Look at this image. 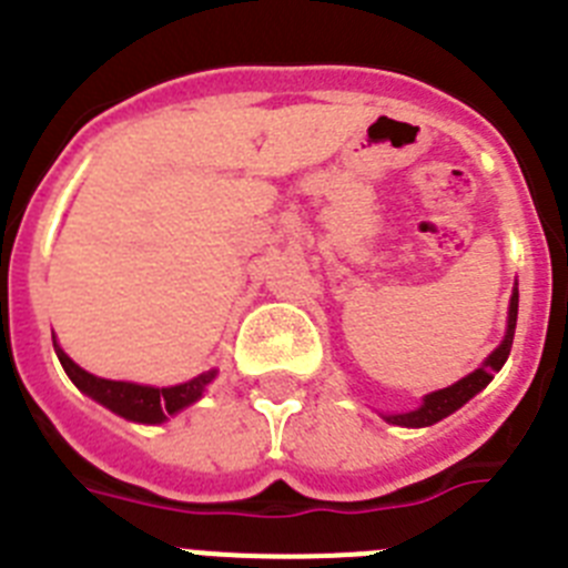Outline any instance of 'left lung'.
I'll list each match as a JSON object with an SVG mask.
<instances>
[{"label":"left lung","instance_id":"obj_1","mask_svg":"<svg viewBox=\"0 0 568 568\" xmlns=\"http://www.w3.org/2000/svg\"><path fill=\"white\" fill-rule=\"evenodd\" d=\"M515 324H518V287H515V293H511V301H509V327H506L504 344H500L498 349H495V353L484 361V366H478L475 373H469L466 378H460L458 384L446 386V389H438V393H433V395H426L424 404H420V409H415V413L386 415V420H389V424H398V426H433V424H438L440 418H446V415H453L455 409H460V406H464L471 395H478L480 389H484V386L495 378V373H498L500 366L506 364V358H509V349H511V341H515Z\"/></svg>","mask_w":568,"mask_h":568}]
</instances>
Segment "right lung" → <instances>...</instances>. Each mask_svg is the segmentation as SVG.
<instances>
[{"label":"right lung","instance_id":"1","mask_svg":"<svg viewBox=\"0 0 568 568\" xmlns=\"http://www.w3.org/2000/svg\"><path fill=\"white\" fill-rule=\"evenodd\" d=\"M53 349H57L68 378L73 381L84 395H90L93 400H99V404H104L108 409H113L115 415H122V418L128 420H139V424H162V420H168V415L179 413V409H184V406H190L193 400L202 398L204 386L215 378L213 369V373L199 375V378L187 381V384L155 389V386H139L128 384V381L97 378V375L84 373L82 366L73 364L57 344H53Z\"/></svg>","mask_w":568,"mask_h":568}]
</instances>
